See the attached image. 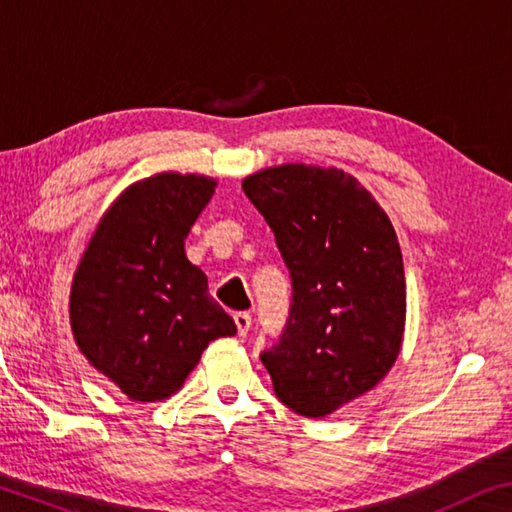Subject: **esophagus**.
I'll use <instances>...</instances> for the list:
<instances>
[{
    "mask_svg": "<svg viewBox=\"0 0 512 512\" xmlns=\"http://www.w3.org/2000/svg\"><path fill=\"white\" fill-rule=\"evenodd\" d=\"M235 324H237V333L244 338L250 329V313H246V311L235 313Z\"/></svg>",
    "mask_w": 512,
    "mask_h": 512,
    "instance_id": "obj_1",
    "label": "esophagus"
}]
</instances>
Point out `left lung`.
Returning a JSON list of instances; mask_svg holds the SVG:
<instances>
[{"instance_id": "obj_1", "label": "left lung", "mask_w": 512, "mask_h": 512, "mask_svg": "<svg viewBox=\"0 0 512 512\" xmlns=\"http://www.w3.org/2000/svg\"><path fill=\"white\" fill-rule=\"evenodd\" d=\"M241 188L293 284L282 336L259 358L286 407L327 416L378 385L401 351L405 271L394 226L336 167H268Z\"/></svg>"}]
</instances>
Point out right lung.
<instances>
[{"label": "right lung", "mask_w": 512, "mask_h": 512, "mask_svg": "<svg viewBox=\"0 0 512 512\" xmlns=\"http://www.w3.org/2000/svg\"><path fill=\"white\" fill-rule=\"evenodd\" d=\"M212 192L215 181L197 174L134 183L102 217L73 277V338L132 401L174 394L208 342L237 333L183 250Z\"/></svg>", "instance_id": "right-lung-1"}]
</instances>
